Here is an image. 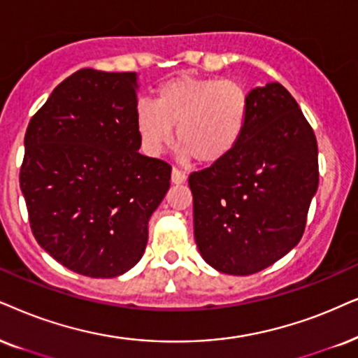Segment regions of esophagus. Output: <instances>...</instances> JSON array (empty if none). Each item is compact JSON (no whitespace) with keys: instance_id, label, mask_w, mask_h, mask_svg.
<instances>
[{"instance_id":"obj_1","label":"esophagus","mask_w":358,"mask_h":358,"mask_svg":"<svg viewBox=\"0 0 358 358\" xmlns=\"http://www.w3.org/2000/svg\"><path fill=\"white\" fill-rule=\"evenodd\" d=\"M185 180H187V173H185V171L178 169L171 170V182L180 185V183H185Z\"/></svg>"}]
</instances>
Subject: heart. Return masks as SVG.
Masks as SVG:
<instances>
[{
    "instance_id": "obj_1",
    "label": "heart",
    "mask_w": 358,
    "mask_h": 358,
    "mask_svg": "<svg viewBox=\"0 0 358 358\" xmlns=\"http://www.w3.org/2000/svg\"><path fill=\"white\" fill-rule=\"evenodd\" d=\"M250 114L251 99L241 84L183 74L157 89L155 103L138 102L135 125L142 147L150 155H158L169 145L176 127L183 157L215 165L241 142Z\"/></svg>"
}]
</instances>
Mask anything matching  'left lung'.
I'll use <instances>...</instances> for the list:
<instances>
[{
  "mask_svg": "<svg viewBox=\"0 0 358 358\" xmlns=\"http://www.w3.org/2000/svg\"><path fill=\"white\" fill-rule=\"evenodd\" d=\"M250 99L238 147L188 178L200 255L234 275L268 268L301 241L319 187L317 140L296 99L279 83Z\"/></svg>",
  "mask_w": 358,
  "mask_h": 358,
  "instance_id": "obj_1",
  "label": "left lung"
}]
</instances>
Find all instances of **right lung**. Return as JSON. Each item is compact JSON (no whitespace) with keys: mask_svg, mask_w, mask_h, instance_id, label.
Wrapping results in <instances>:
<instances>
[{"mask_svg":"<svg viewBox=\"0 0 358 358\" xmlns=\"http://www.w3.org/2000/svg\"><path fill=\"white\" fill-rule=\"evenodd\" d=\"M137 74L80 69L31 119L20 187L36 241L89 278H115L143 256L148 220L171 166L138 153Z\"/></svg>","mask_w":358,"mask_h":358,"instance_id":"1","label":"right lung"}]
</instances>
